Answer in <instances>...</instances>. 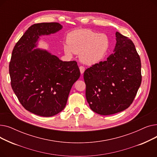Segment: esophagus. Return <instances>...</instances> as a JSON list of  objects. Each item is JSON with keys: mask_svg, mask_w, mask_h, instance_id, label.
<instances>
[{"mask_svg": "<svg viewBox=\"0 0 157 157\" xmlns=\"http://www.w3.org/2000/svg\"><path fill=\"white\" fill-rule=\"evenodd\" d=\"M79 70H80V72H81V74H83L84 73L85 71V67H83V66L81 65L80 67H79Z\"/></svg>", "mask_w": 157, "mask_h": 157, "instance_id": "1", "label": "esophagus"}]
</instances>
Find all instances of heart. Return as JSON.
Masks as SVG:
<instances>
[{"label":"heart","instance_id":"heart-1","mask_svg":"<svg viewBox=\"0 0 157 157\" xmlns=\"http://www.w3.org/2000/svg\"><path fill=\"white\" fill-rule=\"evenodd\" d=\"M67 44L63 47L66 54H79L82 62L92 65L104 59L109 47V40L104 34H99L90 29H78L68 34Z\"/></svg>","mask_w":157,"mask_h":157}]
</instances>
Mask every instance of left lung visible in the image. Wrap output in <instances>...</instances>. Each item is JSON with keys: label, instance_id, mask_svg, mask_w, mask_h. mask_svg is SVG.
Listing matches in <instances>:
<instances>
[{"label": "left lung", "instance_id": "8db88e82", "mask_svg": "<svg viewBox=\"0 0 157 157\" xmlns=\"http://www.w3.org/2000/svg\"><path fill=\"white\" fill-rule=\"evenodd\" d=\"M116 37L114 53L86 69L83 75L90 108L101 115L127 109L142 81L141 60L134 44L118 32Z\"/></svg>", "mask_w": 157, "mask_h": 157}]
</instances>
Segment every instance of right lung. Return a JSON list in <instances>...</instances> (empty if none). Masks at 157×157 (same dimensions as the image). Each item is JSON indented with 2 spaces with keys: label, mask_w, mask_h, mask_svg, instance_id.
<instances>
[{
  "label": "right lung",
  "mask_w": 157,
  "mask_h": 157,
  "mask_svg": "<svg viewBox=\"0 0 157 157\" xmlns=\"http://www.w3.org/2000/svg\"><path fill=\"white\" fill-rule=\"evenodd\" d=\"M62 29L59 23L32 25L14 47L9 65L11 85L26 110L49 117L61 112L67 104L80 71L76 61L63 62L37 47L39 37Z\"/></svg>",
  "instance_id": "obj_1"
}]
</instances>
